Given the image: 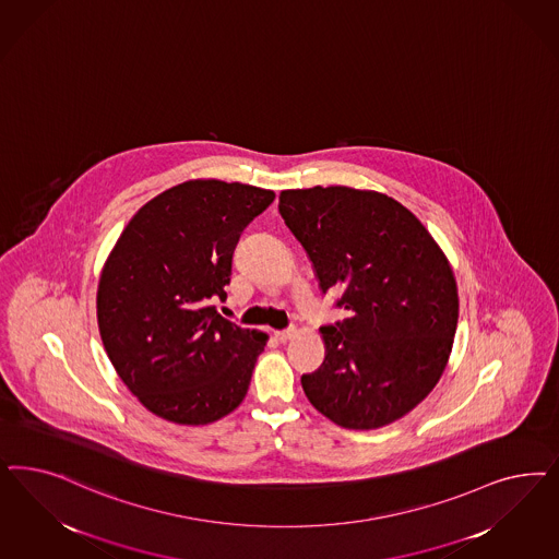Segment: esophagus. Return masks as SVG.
Instances as JSON below:
<instances>
[{"label": "esophagus", "mask_w": 559, "mask_h": 559, "mask_svg": "<svg viewBox=\"0 0 559 559\" xmlns=\"http://www.w3.org/2000/svg\"><path fill=\"white\" fill-rule=\"evenodd\" d=\"M273 335H275V340H277V342H289L292 337H296V329L292 326V329H286V331H275Z\"/></svg>", "instance_id": "esophagus-1"}]
</instances>
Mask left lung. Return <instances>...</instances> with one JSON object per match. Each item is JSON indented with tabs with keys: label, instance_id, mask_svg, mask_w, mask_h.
I'll use <instances>...</instances> for the list:
<instances>
[{
	"label": "left lung",
	"instance_id": "8db88e82",
	"mask_svg": "<svg viewBox=\"0 0 559 559\" xmlns=\"http://www.w3.org/2000/svg\"><path fill=\"white\" fill-rule=\"evenodd\" d=\"M280 214L323 292L342 289V323L321 329L324 360L302 377L317 412L347 430L409 414L442 377L459 321L451 263L396 199L352 187L280 193Z\"/></svg>",
	"mask_w": 559,
	"mask_h": 559
}]
</instances>
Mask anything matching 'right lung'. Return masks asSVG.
Segmentation results:
<instances>
[{"instance_id":"1","label":"right lung","mask_w":559,"mask_h":559,"mask_svg":"<svg viewBox=\"0 0 559 559\" xmlns=\"http://www.w3.org/2000/svg\"><path fill=\"white\" fill-rule=\"evenodd\" d=\"M270 189L185 180L129 219L103 265L96 317L108 360L147 412L180 426H207L249 391L267 333L230 323L233 252Z\"/></svg>"}]
</instances>
